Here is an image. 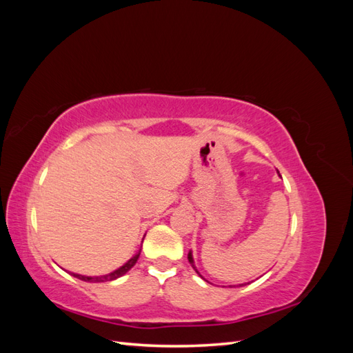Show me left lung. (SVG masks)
<instances>
[{
    "label": "left lung",
    "instance_id": "left-lung-1",
    "mask_svg": "<svg viewBox=\"0 0 353 353\" xmlns=\"http://www.w3.org/2000/svg\"><path fill=\"white\" fill-rule=\"evenodd\" d=\"M188 262H190V265H191V266H193V268H194V271H196V272H197V274L200 275V272L197 271V268H196V265H194V259H193V253H191V250L188 252ZM244 284H245V283H244ZM244 284H239V285L241 287V285H244ZM231 287H232V285H231ZM234 287H236V285H234Z\"/></svg>",
    "mask_w": 353,
    "mask_h": 353
}]
</instances>
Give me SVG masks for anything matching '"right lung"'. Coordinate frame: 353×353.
I'll return each mask as SVG.
<instances>
[{"instance_id": "right-lung-1", "label": "right lung", "mask_w": 353, "mask_h": 353, "mask_svg": "<svg viewBox=\"0 0 353 353\" xmlns=\"http://www.w3.org/2000/svg\"><path fill=\"white\" fill-rule=\"evenodd\" d=\"M140 253H141V249L138 250L130 261H128L126 263H123V265L121 266V268H117L116 271H113V272H110V274L100 275V276H87V275H81V274L72 272V275L77 276V279H79V280H82V281H88V283H105V281H113V280H116V279H119V276L125 275L128 271H130V270L132 268V266L137 263L138 258H140Z\"/></svg>"}]
</instances>
